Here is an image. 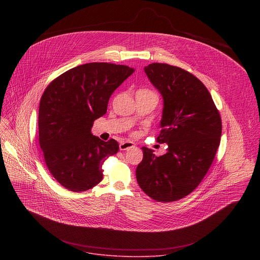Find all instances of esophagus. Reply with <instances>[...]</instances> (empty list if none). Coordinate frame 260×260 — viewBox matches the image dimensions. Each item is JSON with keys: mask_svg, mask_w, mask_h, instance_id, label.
I'll use <instances>...</instances> for the list:
<instances>
[{"mask_svg": "<svg viewBox=\"0 0 260 260\" xmlns=\"http://www.w3.org/2000/svg\"><path fill=\"white\" fill-rule=\"evenodd\" d=\"M135 145L134 143L130 142V141H126V142H122L120 145H119V148L120 150H127V149L133 148Z\"/></svg>", "mask_w": 260, "mask_h": 260, "instance_id": "obj_1", "label": "esophagus"}]
</instances>
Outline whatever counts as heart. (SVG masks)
<instances>
[{
	"instance_id": "obj_1",
	"label": "heart",
	"mask_w": 260,
	"mask_h": 260,
	"mask_svg": "<svg viewBox=\"0 0 260 260\" xmlns=\"http://www.w3.org/2000/svg\"><path fill=\"white\" fill-rule=\"evenodd\" d=\"M137 93H140V94H149V95H153V96H156L151 90L149 89H140L137 91ZM157 97V96H156Z\"/></svg>"
}]
</instances>
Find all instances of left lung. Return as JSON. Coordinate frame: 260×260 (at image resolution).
I'll return each mask as SVG.
<instances>
[{"label": "left lung", "instance_id": "8db88e82", "mask_svg": "<svg viewBox=\"0 0 260 260\" xmlns=\"http://www.w3.org/2000/svg\"><path fill=\"white\" fill-rule=\"evenodd\" d=\"M144 71L163 97L157 142L165 143L167 152L156 156L142 147L136 178L152 199L172 202L190 194L206 175L220 144L221 118L207 88L194 75L161 63Z\"/></svg>", "mask_w": 260, "mask_h": 260}]
</instances>
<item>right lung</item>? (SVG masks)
Segmentation results:
<instances>
[{
    "mask_svg": "<svg viewBox=\"0 0 260 260\" xmlns=\"http://www.w3.org/2000/svg\"><path fill=\"white\" fill-rule=\"evenodd\" d=\"M134 69L111 63L77 66L54 79L39 106V143L53 177L70 191L81 192L103 178L102 165L119 144L91 133L107 112L112 93Z\"/></svg>",
    "mask_w": 260,
    "mask_h": 260,
    "instance_id": "1",
    "label": "right lung"
}]
</instances>
